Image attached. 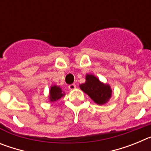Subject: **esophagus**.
Segmentation results:
<instances>
[{
  "mask_svg": "<svg viewBox=\"0 0 151 151\" xmlns=\"http://www.w3.org/2000/svg\"><path fill=\"white\" fill-rule=\"evenodd\" d=\"M68 88H69V90L73 91V90H75V89L76 88V85H75V84H72V85H69V87Z\"/></svg>",
  "mask_w": 151,
  "mask_h": 151,
  "instance_id": "esophagus-1",
  "label": "esophagus"
}]
</instances>
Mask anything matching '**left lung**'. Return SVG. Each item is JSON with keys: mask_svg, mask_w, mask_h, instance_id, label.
I'll return each mask as SVG.
<instances>
[{"mask_svg": "<svg viewBox=\"0 0 151 151\" xmlns=\"http://www.w3.org/2000/svg\"><path fill=\"white\" fill-rule=\"evenodd\" d=\"M81 90L98 105L106 104L112 97V88L109 84L101 82L92 74L85 76V82L79 85Z\"/></svg>", "mask_w": 151, "mask_h": 151, "instance_id": "left-lung-1", "label": "left lung"}]
</instances>
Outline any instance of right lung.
<instances>
[{
  "label": "right lung",
  "mask_w": 151,
  "mask_h": 151,
  "mask_svg": "<svg viewBox=\"0 0 151 151\" xmlns=\"http://www.w3.org/2000/svg\"><path fill=\"white\" fill-rule=\"evenodd\" d=\"M65 95H66L65 92L63 91V90L60 86H57L56 85L50 86L48 96V100L50 102H55V101L60 100L61 97H64Z\"/></svg>",
  "instance_id": "1"
}]
</instances>
